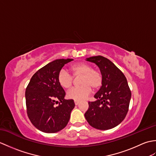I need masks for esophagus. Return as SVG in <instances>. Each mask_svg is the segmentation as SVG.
Instances as JSON below:
<instances>
[{
  "label": "esophagus",
  "mask_w": 156,
  "mask_h": 156,
  "mask_svg": "<svg viewBox=\"0 0 156 156\" xmlns=\"http://www.w3.org/2000/svg\"><path fill=\"white\" fill-rule=\"evenodd\" d=\"M74 103H75V105H78L79 103H80V102H79V101H74Z\"/></svg>",
  "instance_id": "esophagus-1"
}]
</instances>
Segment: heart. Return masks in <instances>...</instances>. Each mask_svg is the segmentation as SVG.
Here are the masks:
<instances>
[{"instance_id": "heart-1", "label": "heart", "mask_w": 156, "mask_h": 156, "mask_svg": "<svg viewBox=\"0 0 156 156\" xmlns=\"http://www.w3.org/2000/svg\"><path fill=\"white\" fill-rule=\"evenodd\" d=\"M70 71L74 77L80 76L79 83L81 84L68 92V97L72 100H84L91 94L92 88L97 90L102 84L103 78L101 72L93 69L92 66L87 63L82 62L72 65ZM73 76L67 70L62 69L57 78L59 86L65 89L70 88L73 84Z\"/></svg>"}]
</instances>
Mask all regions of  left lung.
I'll return each instance as SVG.
<instances>
[{"label": "left lung", "instance_id": "1", "mask_svg": "<svg viewBox=\"0 0 156 156\" xmlns=\"http://www.w3.org/2000/svg\"><path fill=\"white\" fill-rule=\"evenodd\" d=\"M87 61L98 66L103 81L94 95L97 100L88 102L84 117L95 129L114 128L124 120L129 110L131 92L127 79L113 63L103 56H92L87 58Z\"/></svg>", "mask_w": 156, "mask_h": 156}]
</instances>
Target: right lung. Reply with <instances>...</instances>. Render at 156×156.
<instances>
[{"mask_svg":"<svg viewBox=\"0 0 156 156\" xmlns=\"http://www.w3.org/2000/svg\"><path fill=\"white\" fill-rule=\"evenodd\" d=\"M72 60L58 59L49 63L35 73L26 88L28 117L36 128L44 133H56L64 129L75 107L72 99H64L66 92L57 79L64 66Z\"/></svg>","mask_w":156,"mask_h":156,"instance_id":"obj_1","label":"right lung"}]
</instances>
